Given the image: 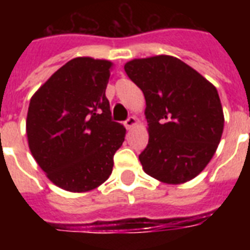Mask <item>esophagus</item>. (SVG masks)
Instances as JSON below:
<instances>
[{
    "label": "esophagus",
    "mask_w": 250,
    "mask_h": 250,
    "mask_svg": "<svg viewBox=\"0 0 250 250\" xmlns=\"http://www.w3.org/2000/svg\"><path fill=\"white\" fill-rule=\"evenodd\" d=\"M136 123H138V120H136L135 116H130V118L125 122V128H131V127H134Z\"/></svg>",
    "instance_id": "34e87169"
}]
</instances>
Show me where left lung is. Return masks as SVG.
I'll list each match as a JSON object with an SVG mask.
<instances>
[{
    "label": "left lung",
    "mask_w": 250,
    "mask_h": 250,
    "mask_svg": "<svg viewBox=\"0 0 250 250\" xmlns=\"http://www.w3.org/2000/svg\"><path fill=\"white\" fill-rule=\"evenodd\" d=\"M125 71L146 99L148 145L139 155L145 173L170 185L195 178L214 155L224 131L215 87L173 56L135 59Z\"/></svg>",
    "instance_id": "8db88e82"
}]
</instances>
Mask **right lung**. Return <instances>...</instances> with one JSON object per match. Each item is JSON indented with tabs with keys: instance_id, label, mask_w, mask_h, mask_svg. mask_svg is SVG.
Returning <instances> with one entry per match:
<instances>
[{
	"instance_id": "obj_1",
	"label": "right lung",
	"mask_w": 250,
	"mask_h": 250,
	"mask_svg": "<svg viewBox=\"0 0 250 250\" xmlns=\"http://www.w3.org/2000/svg\"><path fill=\"white\" fill-rule=\"evenodd\" d=\"M112 62L76 57L32 96L26 135L32 155L59 188L84 193L105 182L125 128L111 118L105 88Z\"/></svg>"
}]
</instances>
